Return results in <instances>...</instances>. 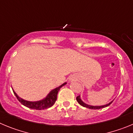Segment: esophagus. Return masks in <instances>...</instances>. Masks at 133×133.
<instances>
[{"label": "esophagus", "mask_w": 133, "mask_h": 133, "mask_svg": "<svg viewBox=\"0 0 133 133\" xmlns=\"http://www.w3.org/2000/svg\"><path fill=\"white\" fill-rule=\"evenodd\" d=\"M73 78H70V81H73Z\"/></svg>", "instance_id": "esophagus-1"}]
</instances>
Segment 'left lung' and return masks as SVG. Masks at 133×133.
<instances>
[{"label": "left lung", "mask_w": 133, "mask_h": 133, "mask_svg": "<svg viewBox=\"0 0 133 133\" xmlns=\"http://www.w3.org/2000/svg\"><path fill=\"white\" fill-rule=\"evenodd\" d=\"M77 102H78V103H79L80 104H81V106L84 107H86V108H88V109H102V108H104V107H107L109 106L111 103H112V101L110 102L109 103H108V104H104V105H102V106H92V105H89V104H86V103H84V102L81 100V96H78V97H77Z\"/></svg>", "instance_id": "1"}]
</instances>
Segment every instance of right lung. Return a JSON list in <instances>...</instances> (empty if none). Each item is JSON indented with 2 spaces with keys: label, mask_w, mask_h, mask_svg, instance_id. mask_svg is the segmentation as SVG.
I'll return each mask as SVG.
<instances>
[{
  "label": "right lung",
  "mask_w": 133,
  "mask_h": 133,
  "mask_svg": "<svg viewBox=\"0 0 133 133\" xmlns=\"http://www.w3.org/2000/svg\"><path fill=\"white\" fill-rule=\"evenodd\" d=\"M66 84V83H63V84H61V86H59L58 87L55 88V89L52 90L47 95V96L45 97L44 98H43V100H41V101H26V100L23 99L21 98V97H19L17 95V94L14 91L13 92L15 95V96L16 97L17 99L18 100V101L21 102V104H23L24 106L28 108H30L32 109H36V110H44V109H49V108L51 107L56 102V99H57V94H58V91L61 89V88L63 87V86L65 85Z\"/></svg>",
  "instance_id": "1"
}]
</instances>
